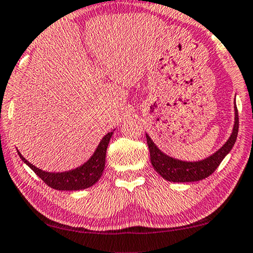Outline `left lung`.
<instances>
[{"instance_id": "8db88e82", "label": "left lung", "mask_w": 253, "mask_h": 253, "mask_svg": "<svg viewBox=\"0 0 253 253\" xmlns=\"http://www.w3.org/2000/svg\"><path fill=\"white\" fill-rule=\"evenodd\" d=\"M238 134V112L237 106L235 105V124L233 133L228 138V141L220 148L215 154L210 156L209 158L201 162H182L169 157L156 147V144L147 135V143L150 151V159L154 169L157 170L158 174L167 181L170 182H194L205 179L211 175L220 165L222 159L229 154L234 147L236 137Z\"/></svg>"}]
</instances>
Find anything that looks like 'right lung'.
Here are the masks:
<instances>
[{"label": "right lung", "instance_id": "1", "mask_svg": "<svg viewBox=\"0 0 253 253\" xmlns=\"http://www.w3.org/2000/svg\"><path fill=\"white\" fill-rule=\"evenodd\" d=\"M112 136L111 133H108L104 137L102 138L101 143L98 144L97 149L91 156V158L83 166L78 167L76 169L69 170L64 173H49L41 170L28 163L18 151L19 157L26 165L31 167L34 170V173L42 179V181L52 189L56 190H80L86 189V188L91 187L95 184L101 177L103 170L105 166V156L106 149L110 142V138Z\"/></svg>", "mask_w": 253, "mask_h": 253}]
</instances>
